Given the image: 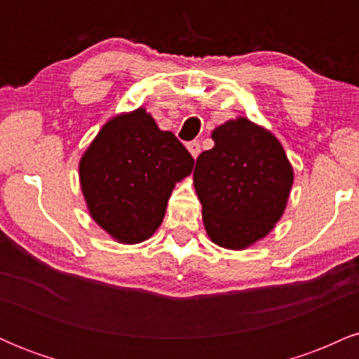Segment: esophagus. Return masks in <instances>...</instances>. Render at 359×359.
<instances>
[{"instance_id":"esophagus-1","label":"esophagus","mask_w":359,"mask_h":359,"mask_svg":"<svg viewBox=\"0 0 359 359\" xmlns=\"http://www.w3.org/2000/svg\"><path fill=\"white\" fill-rule=\"evenodd\" d=\"M187 148H189V151H191V155L194 156V158H197V156H199V154H201V143L197 142V140H194V142L187 143Z\"/></svg>"}]
</instances>
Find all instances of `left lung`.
Returning a JSON list of instances; mask_svg holds the SVG:
<instances>
[{
	"label": "left lung",
	"instance_id": "obj_1",
	"mask_svg": "<svg viewBox=\"0 0 359 359\" xmlns=\"http://www.w3.org/2000/svg\"><path fill=\"white\" fill-rule=\"evenodd\" d=\"M212 140L194 168L205 231L222 248L245 250L282 217L294 170L278 140L246 118L217 126Z\"/></svg>",
	"mask_w": 359,
	"mask_h": 359
}]
</instances>
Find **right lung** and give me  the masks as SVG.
<instances>
[{"label":"right lung","instance_id":"right-lung-1","mask_svg":"<svg viewBox=\"0 0 359 359\" xmlns=\"http://www.w3.org/2000/svg\"><path fill=\"white\" fill-rule=\"evenodd\" d=\"M194 158L143 108L113 118L79 163L81 187L93 219L119 243L145 241L162 224L175 182Z\"/></svg>","mask_w":359,"mask_h":359}]
</instances>
